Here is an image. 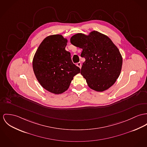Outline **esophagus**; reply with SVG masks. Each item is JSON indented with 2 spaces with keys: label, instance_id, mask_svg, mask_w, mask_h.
<instances>
[{
  "label": "esophagus",
  "instance_id": "esophagus-1",
  "mask_svg": "<svg viewBox=\"0 0 147 147\" xmlns=\"http://www.w3.org/2000/svg\"><path fill=\"white\" fill-rule=\"evenodd\" d=\"M77 65L79 68H81V67H82V64H81L80 62H79V63H77Z\"/></svg>",
  "mask_w": 147,
  "mask_h": 147
}]
</instances>
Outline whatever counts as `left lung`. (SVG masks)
<instances>
[{
	"label": "left lung",
	"instance_id": "left-lung-1",
	"mask_svg": "<svg viewBox=\"0 0 147 147\" xmlns=\"http://www.w3.org/2000/svg\"><path fill=\"white\" fill-rule=\"evenodd\" d=\"M73 45L82 49L85 58L81 74L92 90L103 92L111 87L120 74L123 58L111 39L98 31L77 34L70 38Z\"/></svg>",
	"mask_w": 147,
	"mask_h": 147
}]
</instances>
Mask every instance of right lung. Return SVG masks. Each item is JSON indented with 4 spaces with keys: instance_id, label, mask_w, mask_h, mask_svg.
Instances as JSON below:
<instances>
[{
    "instance_id": "right-lung-1",
    "label": "right lung",
    "mask_w": 147,
    "mask_h": 147,
    "mask_svg": "<svg viewBox=\"0 0 147 147\" xmlns=\"http://www.w3.org/2000/svg\"><path fill=\"white\" fill-rule=\"evenodd\" d=\"M67 42L61 34L49 36L38 46L33 59L37 80L46 90L56 94L67 90L73 77L80 71L65 49Z\"/></svg>"
}]
</instances>
